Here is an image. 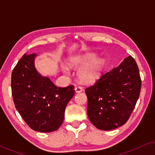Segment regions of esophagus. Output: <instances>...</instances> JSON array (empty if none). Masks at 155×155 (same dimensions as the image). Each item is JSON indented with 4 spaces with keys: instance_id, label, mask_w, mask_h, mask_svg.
<instances>
[{
    "instance_id": "1",
    "label": "esophagus",
    "mask_w": 155,
    "mask_h": 155,
    "mask_svg": "<svg viewBox=\"0 0 155 155\" xmlns=\"http://www.w3.org/2000/svg\"><path fill=\"white\" fill-rule=\"evenodd\" d=\"M75 90L76 92H81L82 91V87H80V86H77L75 88Z\"/></svg>"
}]
</instances>
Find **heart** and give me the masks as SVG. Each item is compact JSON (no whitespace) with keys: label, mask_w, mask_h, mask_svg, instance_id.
Listing matches in <instances>:
<instances>
[{"label":"heart","mask_w":155,"mask_h":155,"mask_svg":"<svg viewBox=\"0 0 155 155\" xmlns=\"http://www.w3.org/2000/svg\"><path fill=\"white\" fill-rule=\"evenodd\" d=\"M94 59V57L90 56V57H87L84 59L82 60H74L72 61L70 63V65L71 66H76L81 64L82 63H85V62H90V61H92ZM103 66V61H97L96 63L93 64L90 66H87L81 68L78 72V76L80 79L84 80V81H92V80L96 79L98 76L99 72L102 68ZM63 71L65 73H68L69 70L68 68H63Z\"/></svg>","instance_id":"1"}]
</instances>
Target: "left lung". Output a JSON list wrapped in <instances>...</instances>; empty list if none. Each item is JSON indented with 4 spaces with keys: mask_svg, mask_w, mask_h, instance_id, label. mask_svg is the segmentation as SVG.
Returning a JSON list of instances; mask_svg holds the SVG:
<instances>
[{
    "mask_svg": "<svg viewBox=\"0 0 155 155\" xmlns=\"http://www.w3.org/2000/svg\"><path fill=\"white\" fill-rule=\"evenodd\" d=\"M141 84L138 66L130 56L118 67L103 73L93 85L85 89L91 123L102 130L126 124L139 98Z\"/></svg>",
    "mask_w": 155,
    "mask_h": 155,
    "instance_id": "8db88e82",
    "label": "left lung"
}]
</instances>
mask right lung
<instances>
[{"instance_id":"obj_1","label":"right lung","mask_w":155,"mask_h":155,"mask_svg":"<svg viewBox=\"0 0 155 155\" xmlns=\"http://www.w3.org/2000/svg\"><path fill=\"white\" fill-rule=\"evenodd\" d=\"M35 54H25L12 72V96L16 109L34 130H56L64 119L67 104L75 94L73 85L58 87L35 67Z\"/></svg>"}]
</instances>
